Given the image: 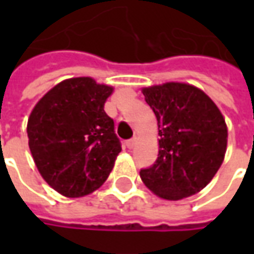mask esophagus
Wrapping results in <instances>:
<instances>
[{
    "mask_svg": "<svg viewBox=\"0 0 254 254\" xmlns=\"http://www.w3.org/2000/svg\"><path fill=\"white\" fill-rule=\"evenodd\" d=\"M134 144H136V138H130V140H127V147L130 149L134 147Z\"/></svg>",
    "mask_w": 254,
    "mask_h": 254,
    "instance_id": "obj_1",
    "label": "esophagus"
}]
</instances>
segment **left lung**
Listing matches in <instances>:
<instances>
[{"instance_id": "8db88e82", "label": "left lung", "mask_w": 254, "mask_h": 254, "mask_svg": "<svg viewBox=\"0 0 254 254\" xmlns=\"http://www.w3.org/2000/svg\"><path fill=\"white\" fill-rule=\"evenodd\" d=\"M159 127V154L140 170L144 185L166 200L205 188L222 165L227 127L216 105L193 85L166 83L144 88Z\"/></svg>"}]
</instances>
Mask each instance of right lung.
I'll use <instances>...</instances> for the list:
<instances>
[{
	"mask_svg": "<svg viewBox=\"0 0 254 254\" xmlns=\"http://www.w3.org/2000/svg\"><path fill=\"white\" fill-rule=\"evenodd\" d=\"M113 88L91 77L57 84L28 118L27 134L38 170L66 197L89 194L107 180L121 141L105 102Z\"/></svg>",
	"mask_w": 254,
	"mask_h": 254,
	"instance_id": "1",
	"label": "right lung"
}]
</instances>
